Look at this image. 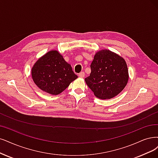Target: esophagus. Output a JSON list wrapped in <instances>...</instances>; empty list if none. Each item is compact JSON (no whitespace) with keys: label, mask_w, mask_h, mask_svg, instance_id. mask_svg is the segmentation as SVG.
I'll list each match as a JSON object with an SVG mask.
<instances>
[{"label":"esophagus","mask_w":158,"mask_h":158,"mask_svg":"<svg viewBox=\"0 0 158 158\" xmlns=\"http://www.w3.org/2000/svg\"><path fill=\"white\" fill-rule=\"evenodd\" d=\"M85 72H81V73H79V76L80 77H85Z\"/></svg>","instance_id":"obj_1"}]
</instances>
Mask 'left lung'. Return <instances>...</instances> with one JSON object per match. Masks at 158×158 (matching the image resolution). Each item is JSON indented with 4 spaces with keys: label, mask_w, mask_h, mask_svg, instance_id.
Wrapping results in <instances>:
<instances>
[{
    "label": "left lung",
    "mask_w": 158,
    "mask_h": 158,
    "mask_svg": "<svg viewBox=\"0 0 158 158\" xmlns=\"http://www.w3.org/2000/svg\"><path fill=\"white\" fill-rule=\"evenodd\" d=\"M90 76L85 82L94 95L100 99H110L124 89L129 76L127 64L118 55L102 50L95 55Z\"/></svg>",
    "instance_id": "obj_1"
}]
</instances>
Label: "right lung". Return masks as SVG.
Masks as SVG:
<instances>
[{
    "label": "right lung",
    "instance_id": "add662e5",
    "mask_svg": "<svg viewBox=\"0 0 158 158\" xmlns=\"http://www.w3.org/2000/svg\"><path fill=\"white\" fill-rule=\"evenodd\" d=\"M32 77L41 90L58 95L68 88L77 75L58 51H51L35 63L32 69Z\"/></svg>",
    "mask_w": 158,
    "mask_h": 158
}]
</instances>
